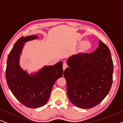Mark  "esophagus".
<instances>
[{
  "label": "esophagus",
  "instance_id": "obj_1",
  "mask_svg": "<svg viewBox=\"0 0 123 123\" xmlns=\"http://www.w3.org/2000/svg\"><path fill=\"white\" fill-rule=\"evenodd\" d=\"M68 67V65H67V64L66 63H64L63 64V70H65V69L67 68V67Z\"/></svg>",
  "mask_w": 123,
  "mask_h": 123
}]
</instances>
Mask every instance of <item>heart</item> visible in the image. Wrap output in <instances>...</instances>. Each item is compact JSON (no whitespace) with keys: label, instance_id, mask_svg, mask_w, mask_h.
<instances>
[{"label":"heart","instance_id":"1","mask_svg":"<svg viewBox=\"0 0 123 123\" xmlns=\"http://www.w3.org/2000/svg\"><path fill=\"white\" fill-rule=\"evenodd\" d=\"M80 44L83 45L82 48H83V49L84 50H86H86H88L91 48V44L88 41H86L85 43H84V42H81V43H80Z\"/></svg>","mask_w":123,"mask_h":123}]
</instances>
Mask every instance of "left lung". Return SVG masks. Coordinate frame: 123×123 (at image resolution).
<instances>
[{
  "instance_id": "8db88e82",
  "label": "left lung",
  "mask_w": 123,
  "mask_h": 123,
  "mask_svg": "<svg viewBox=\"0 0 123 123\" xmlns=\"http://www.w3.org/2000/svg\"><path fill=\"white\" fill-rule=\"evenodd\" d=\"M64 72L67 94L77 107L90 109L100 104L110 91L114 65L108 47L101 41L92 53H80L67 60Z\"/></svg>"
}]
</instances>
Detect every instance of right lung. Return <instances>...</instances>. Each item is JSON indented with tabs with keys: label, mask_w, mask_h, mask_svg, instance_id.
I'll list each match as a JSON object with an SVG mask.
<instances>
[{
	"label": "right lung",
	"mask_w": 123,
	"mask_h": 123,
	"mask_svg": "<svg viewBox=\"0 0 123 123\" xmlns=\"http://www.w3.org/2000/svg\"><path fill=\"white\" fill-rule=\"evenodd\" d=\"M37 35L19 38L8 56L6 71L7 85L14 97L25 106L37 108L46 104L56 80L62 77L63 62L45 66L30 75L19 66L20 54L25 43L35 40Z\"/></svg>",
	"instance_id": "obj_1"
}]
</instances>
